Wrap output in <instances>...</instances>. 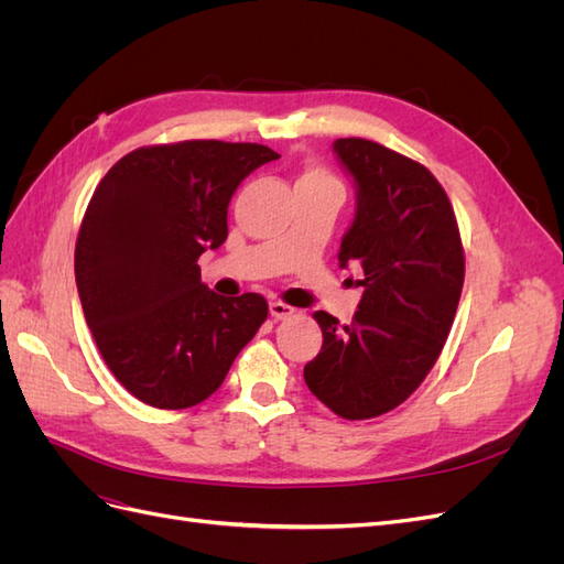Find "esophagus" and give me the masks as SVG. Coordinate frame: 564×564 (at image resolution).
<instances>
[{"instance_id":"1","label":"esophagus","mask_w":564,"mask_h":564,"mask_svg":"<svg viewBox=\"0 0 564 564\" xmlns=\"http://www.w3.org/2000/svg\"><path fill=\"white\" fill-rule=\"evenodd\" d=\"M296 311L292 308V305H286V303H282V301H272L270 303V315L275 317V319H286V317H292Z\"/></svg>"}]
</instances>
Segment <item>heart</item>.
Listing matches in <instances>:
<instances>
[{
    "instance_id": "1",
    "label": "heart",
    "mask_w": 564,
    "mask_h": 564,
    "mask_svg": "<svg viewBox=\"0 0 564 564\" xmlns=\"http://www.w3.org/2000/svg\"><path fill=\"white\" fill-rule=\"evenodd\" d=\"M299 183H334L327 174L324 172H319V169H311V172H305L303 176H301V181Z\"/></svg>"
}]
</instances>
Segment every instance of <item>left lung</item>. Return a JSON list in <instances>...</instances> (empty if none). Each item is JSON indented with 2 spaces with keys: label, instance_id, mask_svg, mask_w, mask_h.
Instances as JSON below:
<instances>
[{
  "label": "left lung",
  "instance_id": "obj_1",
  "mask_svg": "<svg viewBox=\"0 0 564 564\" xmlns=\"http://www.w3.org/2000/svg\"><path fill=\"white\" fill-rule=\"evenodd\" d=\"M332 148L355 185L338 265H362L365 294L346 327L313 315L324 340L303 379L334 414L360 421L402 404L433 369L464 286V247L429 169L365 139Z\"/></svg>",
  "mask_w": 564,
  "mask_h": 564
}]
</instances>
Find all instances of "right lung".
Wrapping results in <instances>:
<instances>
[{
	"instance_id": "1",
	"label": "right lung",
	"mask_w": 564,
	"mask_h": 564,
	"mask_svg": "<svg viewBox=\"0 0 564 564\" xmlns=\"http://www.w3.org/2000/svg\"><path fill=\"white\" fill-rule=\"evenodd\" d=\"M272 160L259 143L183 141L133 150L98 183L75 247L77 292L106 365L141 402L207 400L265 322L261 294H214L197 259L226 242L237 185Z\"/></svg>"
}]
</instances>
